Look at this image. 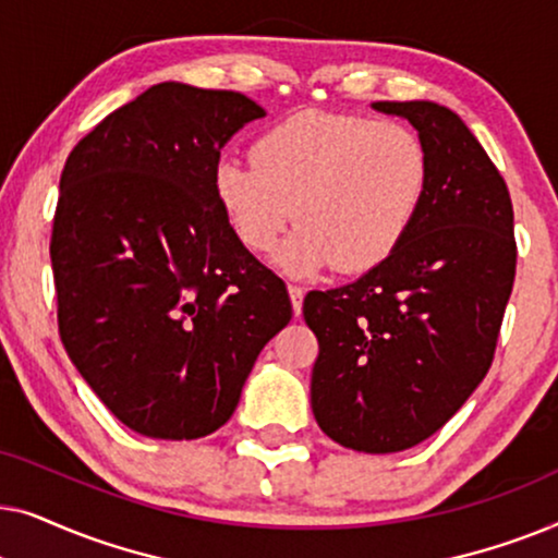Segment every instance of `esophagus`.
Segmentation results:
<instances>
[{"label":"esophagus","mask_w":558,"mask_h":558,"mask_svg":"<svg viewBox=\"0 0 558 558\" xmlns=\"http://www.w3.org/2000/svg\"><path fill=\"white\" fill-rule=\"evenodd\" d=\"M289 296H292L294 315H300V312H302V300H304V287H300V284H289Z\"/></svg>","instance_id":"34e87169"}]
</instances>
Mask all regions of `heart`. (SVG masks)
<instances>
[{
  "label": "heart",
  "mask_w": 558,
  "mask_h": 558,
  "mask_svg": "<svg viewBox=\"0 0 558 558\" xmlns=\"http://www.w3.org/2000/svg\"><path fill=\"white\" fill-rule=\"evenodd\" d=\"M251 157L220 159L216 197L256 254L302 220L281 251L294 274L376 269L407 239L432 178L429 149L411 126L315 109L264 129Z\"/></svg>",
  "instance_id": "1"
}]
</instances>
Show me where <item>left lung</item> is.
<instances>
[{"label":"left lung","mask_w":558,"mask_h":558,"mask_svg":"<svg viewBox=\"0 0 558 558\" xmlns=\"http://www.w3.org/2000/svg\"><path fill=\"white\" fill-rule=\"evenodd\" d=\"M373 106L414 124L429 149V190L384 264L353 284L310 292L302 315L319 342V429L355 452L388 454L441 429L490 371L518 246L506 180L454 111Z\"/></svg>","instance_id":"left-lung-1"}]
</instances>
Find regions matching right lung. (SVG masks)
Segmentation results:
<instances>
[{
  "instance_id": "right-lung-1",
  "label": "right lung",
  "mask_w": 558,
  "mask_h": 558,
  "mask_svg": "<svg viewBox=\"0 0 558 558\" xmlns=\"http://www.w3.org/2000/svg\"><path fill=\"white\" fill-rule=\"evenodd\" d=\"M264 109L239 90L157 83L75 144L50 262L58 330L106 409L151 439L223 426L292 319L287 284L233 233L220 149Z\"/></svg>"
}]
</instances>
